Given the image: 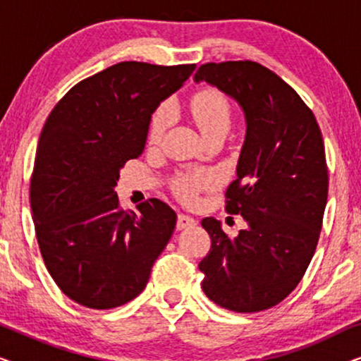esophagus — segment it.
I'll use <instances>...</instances> for the list:
<instances>
[{"instance_id":"34e87169","label":"esophagus","mask_w":361,"mask_h":361,"mask_svg":"<svg viewBox=\"0 0 361 361\" xmlns=\"http://www.w3.org/2000/svg\"><path fill=\"white\" fill-rule=\"evenodd\" d=\"M197 224L195 219H192L190 215H184V214H179L177 215V230H185V228H190V226H194Z\"/></svg>"}]
</instances>
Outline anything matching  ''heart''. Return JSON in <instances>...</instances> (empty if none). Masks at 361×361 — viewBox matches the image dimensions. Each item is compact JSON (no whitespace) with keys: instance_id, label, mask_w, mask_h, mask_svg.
<instances>
[{"instance_id":"1","label":"heart","mask_w":361,"mask_h":361,"mask_svg":"<svg viewBox=\"0 0 361 361\" xmlns=\"http://www.w3.org/2000/svg\"><path fill=\"white\" fill-rule=\"evenodd\" d=\"M190 113L197 126L209 137L215 133H226L231 125L233 108L228 97L219 88L209 87L195 92L190 98ZM172 118H174V108L171 103H162L152 113L149 128H147V141L149 145H159L166 131L169 130ZM215 185V176L210 172L194 171L180 172L172 179V190L182 202H194L199 192Z\"/></svg>"}]
</instances>
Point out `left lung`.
Returning <instances> with one entry per match:
<instances>
[{"mask_svg": "<svg viewBox=\"0 0 361 361\" xmlns=\"http://www.w3.org/2000/svg\"><path fill=\"white\" fill-rule=\"evenodd\" d=\"M194 80L235 98L246 120L225 210L248 226L230 238L219 220H202L212 240L202 289L220 307L259 312L293 293L317 248L329 192L322 133L298 92L258 62H209Z\"/></svg>", "mask_w": 361, "mask_h": 361, "instance_id": "8db88e82", "label": "left lung"}]
</instances>
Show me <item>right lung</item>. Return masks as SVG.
<instances>
[{
    "instance_id": "1",
    "label": "right lung",
    "mask_w": 361,
    "mask_h": 361,
    "mask_svg": "<svg viewBox=\"0 0 361 361\" xmlns=\"http://www.w3.org/2000/svg\"><path fill=\"white\" fill-rule=\"evenodd\" d=\"M195 63L120 62L73 85L39 137L29 200L46 268L67 298L113 309L146 288L176 226L159 199L123 210L120 169L145 149L151 115Z\"/></svg>"
}]
</instances>
